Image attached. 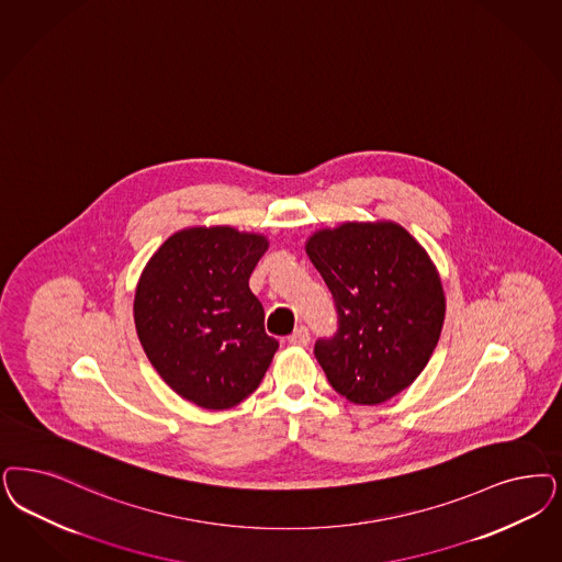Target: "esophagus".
I'll use <instances>...</instances> for the list:
<instances>
[{"label":"esophagus","mask_w":562,"mask_h":562,"mask_svg":"<svg viewBox=\"0 0 562 562\" xmlns=\"http://www.w3.org/2000/svg\"><path fill=\"white\" fill-rule=\"evenodd\" d=\"M310 340V329L305 328V326H299V328L292 331L291 338H289V342H291L292 347H307Z\"/></svg>","instance_id":"obj_1"}]
</instances>
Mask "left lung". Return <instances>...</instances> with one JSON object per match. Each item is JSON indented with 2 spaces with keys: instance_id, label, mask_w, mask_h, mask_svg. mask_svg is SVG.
Masks as SVG:
<instances>
[{
  "instance_id": "1",
  "label": "left lung",
  "mask_w": 562,
  "mask_h": 562,
  "mask_svg": "<svg viewBox=\"0 0 562 562\" xmlns=\"http://www.w3.org/2000/svg\"><path fill=\"white\" fill-rule=\"evenodd\" d=\"M305 249L338 313L315 359L350 403H386L415 382L438 345L446 301L436 266L394 222H347L313 234Z\"/></svg>"
}]
</instances>
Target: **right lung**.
<instances>
[{
	"label": "right lung",
	"mask_w": 562,
	"mask_h": 562,
	"mask_svg": "<svg viewBox=\"0 0 562 562\" xmlns=\"http://www.w3.org/2000/svg\"><path fill=\"white\" fill-rule=\"evenodd\" d=\"M268 251L261 234L231 226L172 234L140 273L135 326L168 386L196 407L238 405L261 384L278 350L249 278Z\"/></svg>",
	"instance_id": "obj_1"
}]
</instances>
